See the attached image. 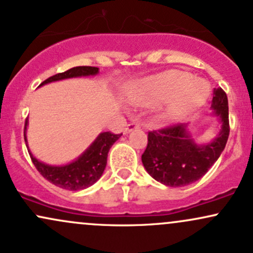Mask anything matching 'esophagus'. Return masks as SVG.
<instances>
[{
    "label": "esophagus",
    "instance_id": "obj_1",
    "mask_svg": "<svg viewBox=\"0 0 253 253\" xmlns=\"http://www.w3.org/2000/svg\"><path fill=\"white\" fill-rule=\"evenodd\" d=\"M139 127H140V124H139V123H132V124H128V125H127L126 128L124 129V132H125V133H129V132H132L133 129L139 128Z\"/></svg>",
    "mask_w": 253,
    "mask_h": 253
}]
</instances>
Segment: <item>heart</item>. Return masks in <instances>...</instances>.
Segmentation results:
<instances>
[{
    "mask_svg": "<svg viewBox=\"0 0 253 253\" xmlns=\"http://www.w3.org/2000/svg\"><path fill=\"white\" fill-rule=\"evenodd\" d=\"M202 85L206 88L205 93ZM191 91L194 98L189 96ZM207 96L208 88L202 81L194 80L190 74L178 70L165 71L145 78L129 92L130 100L139 106H156L167 101L161 112V117L165 120L178 119L199 108L206 102Z\"/></svg>",
    "mask_w": 253,
    "mask_h": 253,
    "instance_id": "obj_1",
    "label": "heart"
}]
</instances>
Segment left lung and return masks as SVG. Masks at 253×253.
<instances>
[{
    "label": "left lung",
    "mask_w": 253,
    "mask_h": 253,
    "mask_svg": "<svg viewBox=\"0 0 253 253\" xmlns=\"http://www.w3.org/2000/svg\"><path fill=\"white\" fill-rule=\"evenodd\" d=\"M211 108L220 129L210 143H197L191 135L189 124L149 132V143L141 162L152 178L176 188L189 185L207 173L225 150L229 134L228 100L221 88L214 89Z\"/></svg>",
    "instance_id": "8db88e82"
}]
</instances>
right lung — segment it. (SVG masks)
<instances>
[{"label":"right lung","mask_w":253,"mask_h":253,"mask_svg":"<svg viewBox=\"0 0 253 253\" xmlns=\"http://www.w3.org/2000/svg\"><path fill=\"white\" fill-rule=\"evenodd\" d=\"M97 74L98 68H95V66H76L70 70L47 78L39 86L52 82H58V81L69 80V78L96 76ZM27 126L28 118L26 119L25 123V143L34 167L52 184L71 191L86 189L101 178L106 169L107 157H108L110 147L121 136V134H113L110 132L100 133L96 139L90 144L88 149L84 151L82 155L78 156L75 161L68 164L50 165L40 162L31 152L27 140Z\"/></svg>","instance_id":"add662e5"}]
</instances>
